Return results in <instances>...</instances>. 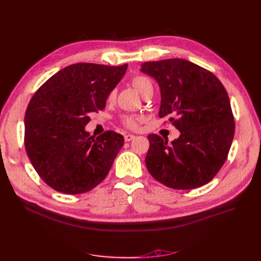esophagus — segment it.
<instances>
[{
	"instance_id": "1",
	"label": "esophagus",
	"mask_w": 261,
	"mask_h": 261,
	"mask_svg": "<svg viewBox=\"0 0 261 261\" xmlns=\"http://www.w3.org/2000/svg\"><path fill=\"white\" fill-rule=\"evenodd\" d=\"M134 138H135V135H133V134H126V135H125V141H126V142H130V141H132Z\"/></svg>"
}]
</instances>
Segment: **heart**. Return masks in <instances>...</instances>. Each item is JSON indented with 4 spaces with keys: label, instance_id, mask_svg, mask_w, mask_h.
Returning a JSON list of instances; mask_svg holds the SVG:
<instances>
[{
    "label": "heart",
    "instance_id": "b5f03b06",
    "mask_svg": "<svg viewBox=\"0 0 261 261\" xmlns=\"http://www.w3.org/2000/svg\"><path fill=\"white\" fill-rule=\"evenodd\" d=\"M131 82H132V86L139 91V93L142 96H145L149 91H153L152 82L145 76H140V75L135 76L133 77ZM115 96H116V93L114 90H112L108 95V101H113L115 99ZM138 120L139 118L134 115H122L120 117L121 125H123L128 129H135L138 127Z\"/></svg>",
    "mask_w": 261,
    "mask_h": 261
}]
</instances>
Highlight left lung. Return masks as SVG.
<instances>
[{
	"mask_svg": "<svg viewBox=\"0 0 261 261\" xmlns=\"http://www.w3.org/2000/svg\"><path fill=\"white\" fill-rule=\"evenodd\" d=\"M141 71L159 82V116L168 117L181 132L171 144L160 135H148V171L174 189L207 184L225 163L235 133L221 81L206 68L180 58L145 62Z\"/></svg>",
	"mask_w": 261,
	"mask_h": 261,
	"instance_id": "left-lung-1",
	"label": "left lung"
}]
</instances>
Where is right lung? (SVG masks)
Returning <instances> with one entry per match:
<instances>
[{
  "instance_id": "right-lung-1",
  "label": "right lung",
  "mask_w": 261,
  "mask_h": 261,
  "mask_svg": "<svg viewBox=\"0 0 261 261\" xmlns=\"http://www.w3.org/2000/svg\"><path fill=\"white\" fill-rule=\"evenodd\" d=\"M128 64L75 63L53 75L34 94L25 112L24 145L33 166L49 187L67 195L90 191L105 180L123 136L86 132L90 114L106 100Z\"/></svg>"
}]
</instances>
